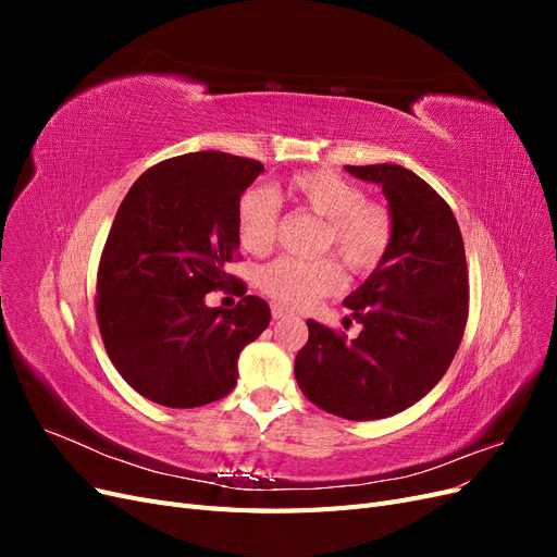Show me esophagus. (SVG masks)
Segmentation results:
<instances>
[{
	"label": "esophagus",
	"mask_w": 557,
	"mask_h": 557,
	"mask_svg": "<svg viewBox=\"0 0 557 557\" xmlns=\"http://www.w3.org/2000/svg\"><path fill=\"white\" fill-rule=\"evenodd\" d=\"M272 315H274V320H281V318H288L290 311L281 305H272Z\"/></svg>",
	"instance_id": "34e87169"
}]
</instances>
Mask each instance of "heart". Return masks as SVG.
<instances>
[{"mask_svg":"<svg viewBox=\"0 0 557 557\" xmlns=\"http://www.w3.org/2000/svg\"><path fill=\"white\" fill-rule=\"evenodd\" d=\"M281 193L295 207L323 218L320 248L336 250L352 274H369L385 260L395 242L393 209L367 199L362 185L332 170H307L285 178ZM234 234L244 250L262 256L278 234V201L267 190H248L234 211ZM339 260L325 256L301 260L281 256L258 272L264 295L283 307H309L315 299L342 288Z\"/></svg>","mask_w":557,"mask_h":557,"instance_id":"b5f03b06","label":"heart"}]
</instances>
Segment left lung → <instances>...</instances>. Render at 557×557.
Listing matches in <instances>:
<instances>
[{
	"instance_id": "1",
	"label": "left lung",
	"mask_w": 557,
	"mask_h": 557,
	"mask_svg": "<svg viewBox=\"0 0 557 557\" xmlns=\"http://www.w3.org/2000/svg\"><path fill=\"white\" fill-rule=\"evenodd\" d=\"M346 172L381 185L395 242L344 301L362 332L348 339L307 320L309 342L295 358V379L318 409L379 420L423 399L450 367L469 313L467 260L458 221L423 178L399 164H348Z\"/></svg>"
}]
</instances>
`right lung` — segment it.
Returning a JSON list of instances; mask_svg holds the SVG:
<instances>
[{"label": "right lung", "mask_w": 557, "mask_h": 557, "mask_svg": "<svg viewBox=\"0 0 557 557\" xmlns=\"http://www.w3.org/2000/svg\"><path fill=\"white\" fill-rule=\"evenodd\" d=\"M262 162L201 150L158 162L125 195L97 269V325L113 367L146 399L205 407L237 385V360L272 311L246 295L234 309L207 293L234 283V211Z\"/></svg>", "instance_id": "add662e5"}]
</instances>
